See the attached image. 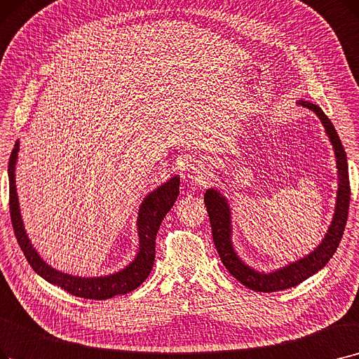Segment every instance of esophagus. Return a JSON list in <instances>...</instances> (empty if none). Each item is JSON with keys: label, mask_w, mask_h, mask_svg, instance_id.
<instances>
[{"label": "esophagus", "mask_w": 359, "mask_h": 359, "mask_svg": "<svg viewBox=\"0 0 359 359\" xmlns=\"http://www.w3.org/2000/svg\"><path fill=\"white\" fill-rule=\"evenodd\" d=\"M210 168V164L207 160H192L189 163V170H192L194 173H207Z\"/></svg>", "instance_id": "obj_1"}]
</instances>
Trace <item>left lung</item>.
Masks as SVG:
<instances>
[{"label":"left lung","instance_id":"8db88e82","mask_svg":"<svg viewBox=\"0 0 359 359\" xmlns=\"http://www.w3.org/2000/svg\"><path fill=\"white\" fill-rule=\"evenodd\" d=\"M301 105L313 110L324 124L325 132L329 135L333 144L336 158H337V170H339V191L336 210L333 215V222L329 227V231L325 233V238L318 245L314 252H311L308 257L296 261L287 267L280 269L274 273L264 274L258 273L239 259L235 249H233L230 239V210L227 205L226 198L222 196L220 192L214 189H208L204 195V202L207 205L212 241L217 248V252L220 255L223 266L229 270V273L239 282L252 289L255 292H277L285 290L293 286H298L304 280L320 271L330 258L334 255L336 249L344 236L345 226L348 222V211H349V201H351V186H349V173H348V160L346 152L341 145L340 137L333 126L330 118L324 114L321 108L313 102L299 101Z\"/></svg>","mask_w":359,"mask_h":359}]
</instances>
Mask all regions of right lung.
<instances>
[{"instance_id": "1", "label": "right lung", "mask_w": 359, "mask_h": 359, "mask_svg": "<svg viewBox=\"0 0 359 359\" xmlns=\"http://www.w3.org/2000/svg\"><path fill=\"white\" fill-rule=\"evenodd\" d=\"M19 142H15V147L10 155L8 163V179H10V215L11 224L15 239L19 242V246L23 251L30 267L35 270L42 278L58 287L65 289L66 292L79 296L85 299H95L105 301L110 299L116 294H124L135 290L137 286L144 283V280L152 270L154 259H155V236H157L161 222L164 220L165 214L175 205V202L179 196V184L180 177L170 179L167 183L160 186L158 189L151 192L142 202L139 208L137 217V230H139V252L135 261L129 266L111 276L105 277H74L65 273H60L51 269L48 264H45L42 258L36 254L34 246L30 245L27 235L25 231L18 194H15V180H14V165L18 160Z\"/></svg>"}]
</instances>
